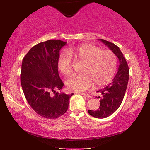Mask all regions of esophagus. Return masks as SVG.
Returning a JSON list of instances; mask_svg holds the SVG:
<instances>
[{"label":"esophagus","instance_id":"1","mask_svg":"<svg viewBox=\"0 0 150 150\" xmlns=\"http://www.w3.org/2000/svg\"><path fill=\"white\" fill-rule=\"evenodd\" d=\"M81 95H82V96H85V97H87V98H91V96L89 95V94H87V93H81Z\"/></svg>","mask_w":150,"mask_h":150}]
</instances>
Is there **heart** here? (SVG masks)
<instances>
[{"label":"heart","instance_id":"obj_1","mask_svg":"<svg viewBox=\"0 0 150 150\" xmlns=\"http://www.w3.org/2000/svg\"><path fill=\"white\" fill-rule=\"evenodd\" d=\"M83 63L80 75L74 76L66 81L69 91L83 92L95 84L99 87L111 81L117 67V57L110 50H101L90 44H81L76 49H69L59 57L58 67L65 76L73 72L72 60Z\"/></svg>","mask_w":150,"mask_h":150}]
</instances>
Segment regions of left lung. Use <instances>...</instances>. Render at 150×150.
Instances as JSON below:
<instances>
[{
	"instance_id": "1",
	"label": "left lung",
	"mask_w": 150,
	"mask_h": 150,
	"mask_svg": "<svg viewBox=\"0 0 150 150\" xmlns=\"http://www.w3.org/2000/svg\"><path fill=\"white\" fill-rule=\"evenodd\" d=\"M100 41L106 45L113 52L119 59L118 71L112 79L111 83L98 92L101 94L99 109L88 110L90 115L96 118H106L116 111L120 107L126 93L129 79L128 63L120 48L115 44L101 39Z\"/></svg>"
}]
</instances>
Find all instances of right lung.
<instances>
[{
    "instance_id": "1",
    "label": "right lung",
    "mask_w": 150,
    "mask_h": 150,
    "mask_svg": "<svg viewBox=\"0 0 150 150\" xmlns=\"http://www.w3.org/2000/svg\"><path fill=\"white\" fill-rule=\"evenodd\" d=\"M65 44L57 40L41 42L22 59L20 81L24 96L33 109L46 119H56L65 113L73 95L56 91L64 85L59 75L58 61L59 51Z\"/></svg>"
}]
</instances>
